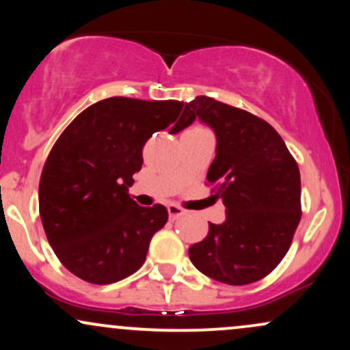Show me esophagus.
<instances>
[{
  "label": "esophagus",
  "mask_w": 350,
  "mask_h": 350,
  "mask_svg": "<svg viewBox=\"0 0 350 350\" xmlns=\"http://www.w3.org/2000/svg\"><path fill=\"white\" fill-rule=\"evenodd\" d=\"M167 212H170V219H178V217H180V215H184V208L183 207H179V206H176V204H170V206H167Z\"/></svg>",
  "instance_id": "1"
}]
</instances>
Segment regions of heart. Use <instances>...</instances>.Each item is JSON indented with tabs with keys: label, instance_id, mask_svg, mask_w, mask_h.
Segmentation results:
<instances>
[{
	"label": "heart",
	"instance_id": "1",
	"mask_svg": "<svg viewBox=\"0 0 350 350\" xmlns=\"http://www.w3.org/2000/svg\"><path fill=\"white\" fill-rule=\"evenodd\" d=\"M192 130H202V128H200V126H196V128H192Z\"/></svg>",
	"mask_w": 350,
	"mask_h": 350
}]
</instances>
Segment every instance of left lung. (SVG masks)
I'll return each mask as SVG.
<instances>
[{"label": "left lung", "mask_w": 350, "mask_h": 350, "mask_svg": "<svg viewBox=\"0 0 350 350\" xmlns=\"http://www.w3.org/2000/svg\"><path fill=\"white\" fill-rule=\"evenodd\" d=\"M186 108L215 131L207 186L227 214L220 226L208 224L207 237L189 248V258L220 283L262 280L290 250L301 220L298 163L270 123L242 108L211 97H198Z\"/></svg>", "instance_id": "8db88e82"}]
</instances>
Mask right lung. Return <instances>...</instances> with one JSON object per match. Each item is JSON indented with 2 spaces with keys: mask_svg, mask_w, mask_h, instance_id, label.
I'll return each mask as SVG.
<instances>
[{
  "mask_svg": "<svg viewBox=\"0 0 350 350\" xmlns=\"http://www.w3.org/2000/svg\"><path fill=\"white\" fill-rule=\"evenodd\" d=\"M194 118L179 100L111 97L62 131L42 167L39 214L59 262L77 278L110 284L142 268L167 208L139 207L128 187L152 133L171 123L180 131Z\"/></svg>",
  "mask_w": 350,
  "mask_h": 350,
  "instance_id": "1",
  "label": "right lung"
}]
</instances>
